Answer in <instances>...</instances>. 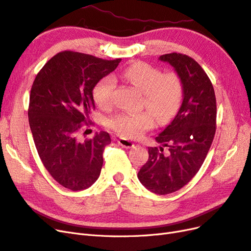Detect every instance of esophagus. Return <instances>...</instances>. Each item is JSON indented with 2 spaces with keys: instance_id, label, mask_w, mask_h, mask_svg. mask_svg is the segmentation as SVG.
<instances>
[{
  "instance_id": "esophagus-1",
  "label": "esophagus",
  "mask_w": 251,
  "mask_h": 251,
  "mask_svg": "<svg viewBox=\"0 0 251 251\" xmlns=\"http://www.w3.org/2000/svg\"><path fill=\"white\" fill-rule=\"evenodd\" d=\"M117 143L120 146H123V148H125V149H131V148H133V146H134V143L132 141L124 139V138H120V139H118Z\"/></svg>"
}]
</instances>
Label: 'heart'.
I'll return each instance as SVG.
<instances>
[{
  "label": "heart",
  "mask_w": 251,
  "mask_h": 251,
  "mask_svg": "<svg viewBox=\"0 0 251 251\" xmlns=\"http://www.w3.org/2000/svg\"><path fill=\"white\" fill-rule=\"evenodd\" d=\"M124 76L143 93V106L150 111L122 113L112 117L108 125L119 136L128 139L141 137L154 126V117L160 124L168 123L175 117L183 98V85L176 74H163L159 68L148 63L136 62L126 68ZM115 86L114 76L101 77L92 91L97 105L102 108L111 105Z\"/></svg>",
  "instance_id": "1"
}]
</instances>
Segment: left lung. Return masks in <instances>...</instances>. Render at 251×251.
<instances>
[{
    "label": "left lung",
    "mask_w": 251,
    "mask_h": 251,
    "mask_svg": "<svg viewBox=\"0 0 251 251\" xmlns=\"http://www.w3.org/2000/svg\"><path fill=\"white\" fill-rule=\"evenodd\" d=\"M159 60L169 63L179 76L183 101L171 123L155 137L161 146L149 148V161L138 178L151 192L165 195L187 185L201 167L215 136L217 108L213 85L194 59L171 53Z\"/></svg>",
    "instance_id": "obj_1"
}]
</instances>
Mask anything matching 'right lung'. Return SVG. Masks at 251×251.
<instances>
[{
	"mask_svg": "<svg viewBox=\"0 0 251 251\" xmlns=\"http://www.w3.org/2000/svg\"><path fill=\"white\" fill-rule=\"evenodd\" d=\"M120 61L61 51L41 68L32 85L28 117L37 152L49 174L72 191L89 188L100 175L109 134L100 132L81 141L79 133L96 109L94 86Z\"/></svg>",
	"mask_w": 251,
	"mask_h": 251,
	"instance_id": "right-lung-1",
	"label": "right lung"
}]
</instances>
